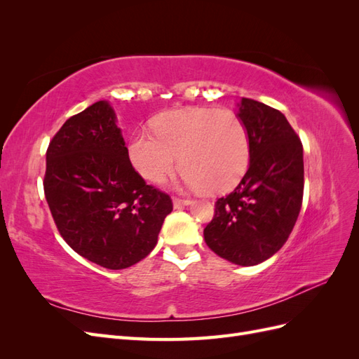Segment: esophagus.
Masks as SVG:
<instances>
[{
  "label": "esophagus",
  "mask_w": 359,
  "mask_h": 359,
  "mask_svg": "<svg viewBox=\"0 0 359 359\" xmlns=\"http://www.w3.org/2000/svg\"><path fill=\"white\" fill-rule=\"evenodd\" d=\"M191 202L189 201V199H180V198H175L173 199V208H177V210H180V208H182V206H187V205H190Z\"/></svg>",
  "instance_id": "esophagus-1"
}]
</instances>
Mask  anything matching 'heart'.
I'll return each instance as SVG.
<instances>
[{"label": "heart", "instance_id": "heart-1", "mask_svg": "<svg viewBox=\"0 0 359 359\" xmlns=\"http://www.w3.org/2000/svg\"><path fill=\"white\" fill-rule=\"evenodd\" d=\"M154 133L136 132L128 157L145 180L158 182L181 165L182 180L205 194L236 187L250 163V139L243 118L231 109L187 107L161 114Z\"/></svg>", "mask_w": 359, "mask_h": 359}]
</instances>
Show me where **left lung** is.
Returning a JSON list of instances; mask_svg holds the SVG:
<instances>
[{
    "label": "left lung",
    "instance_id": "left-lung-1",
    "mask_svg": "<svg viewBox=\"0 0 359 359\" xmlns=\"http://www.w3.org/2000/svg\"><path fill=\"white\" fill-rule=\"evenodd\" d=\"M250 139V163L236 189L217 199L205 243L235 265L253 266L283 247L304 191L302 144L286 116L252 99L236 103Z\"/></svg>",
    "mask_w": 359,
    "mask_h": 359
}]
</instances>
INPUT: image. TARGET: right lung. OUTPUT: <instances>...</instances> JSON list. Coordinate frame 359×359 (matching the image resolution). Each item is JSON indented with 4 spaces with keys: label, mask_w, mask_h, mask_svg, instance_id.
<instances>
[{
    "label": "right lung",
    "mask_w": 359,
    "mask_h": 359,
    "mask_svg": "<svg viewBox=\"0 0 359 359\" xmlns=\"http://www.w3.org/2000/svg\"><path fill=\"white\" fill-rule=\"evenodd\" d=\"M43 186L64 241L107 269L128 268L153 252L172 211L168 194L133 169L107 100L70 116L53 136Z\"/></svg>",
    "instance_id": "obj_1"
}]
</instances>
